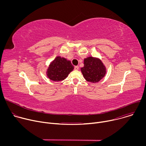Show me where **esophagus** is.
Wrapping results in <instances>:
<instances>
[{
	"label": "esophagus",
	"instance_id": "34e87169",
	"mask_svg": "<svg viewBox=\"0 0 146 146\" xmlns=\"http://www.w3.org/2000/svg\"><path fill=\"white\" fill-rule=\"evenodd\" d=\"M78 69H79V67H78V66H76L74 67V70H78Z\"/></svg>",
	"mask_w": 146,
	"mask_h": 146
}]
</instances>
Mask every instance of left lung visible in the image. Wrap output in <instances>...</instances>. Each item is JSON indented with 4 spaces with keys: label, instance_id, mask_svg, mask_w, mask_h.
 <instances>
[{
    "label": "left lung",
    "instance_id": "obj_1",
    "mask_svg": "<svg viewBox=\"0 0 146 146\" xmlns=\"http://www.w3.org/2000/svg\"><path fill=\"white\" fill-rule=\"evenodd\" d=\"M81 72L86 81L96 83L105 76L106 68L99 58L89 56L84 58Z\"/></svg>",
    "mask_w": 146,
    "mask_h": 146
}]
</instances>
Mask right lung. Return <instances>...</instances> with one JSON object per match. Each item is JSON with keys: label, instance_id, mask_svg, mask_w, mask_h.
I'll return each instance as SVG.
<instances>
[{"label": "right lung", "instance_id": "right-lung-1", "mask_svg": "<svg viewBox=\"0 0 146 146\" xmlns=\"http://www.w3.org/2000/svg\"><path fill=\"white\" fill-rule=\"evenodd\" d=\"M73 69L70 60L58 56L50 64L46 75L52 81H60L64 80Z\"/></svg>", "mask_w": 146, "mask_h": 146}]
</instances>
